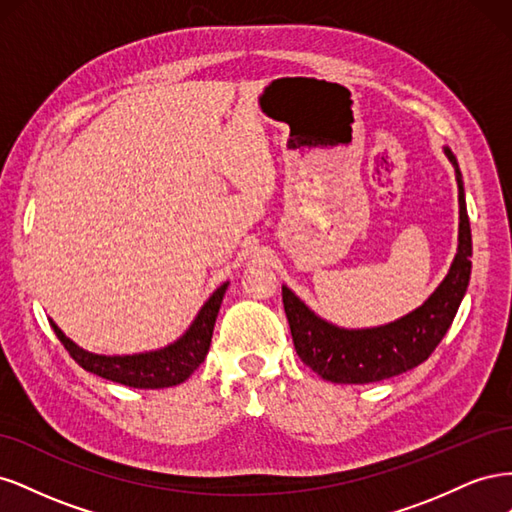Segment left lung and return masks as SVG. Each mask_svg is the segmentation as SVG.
<instances>
[{
    "label": "left lung",
    "instance_id": "8db88e82",
    "mask_svg": "<svg viewBox=\"0 0 512 512\" xmlns=\"http://www.w3.org/2000/svg\"><path fill=\"white\" fill-rule=\"evenodd\" d=\"M444 153L455 166L459 185V247L451 271L421 307L384 327L348 331L324 322L294 292L282 288L294 350L324 380L367 384L404 374L429 359L453 324L470 282L472 232L457 158L448 147Z\"/></svg>",
    "mask_w": 512,
    "mask_h": 512
}]
</instances>
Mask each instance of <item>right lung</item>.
Listing matches in <instances>:
<instances>
[{
	"label": "right lung",
	"instance_id": "1",
	"mask_svg": "<svg viewBox=\"0 0 512 512\" xmlns=\"http://www.w3.org/2000/svg\"><path fill=\"white\" fill-rule=\"evenodd\" d=\"M226 286L228 284L220 286L211 294L209 301L203 305L196 320L192 322V327L185 331L181 339L156 352L132 356H102L87 352L70 342L59 331L55 322H51V327L59 337V342L70 352L72 359L83 369L91 371V374L126 386H134V389H166V386H175L188 380L196 367L205 361L213 335V324L215 318H218Z\"/></svg>",
	"mask_w": 512,
	"mask_h": 512
}]
</instances>
